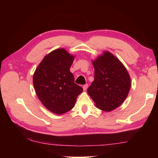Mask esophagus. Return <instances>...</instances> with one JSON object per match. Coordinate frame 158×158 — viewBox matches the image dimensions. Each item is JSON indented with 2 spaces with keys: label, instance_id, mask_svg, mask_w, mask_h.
Listing matches in <instances>:
<instances>
[{
  "label": "esophagus",
  "instance_id": "1",
  "mask_svg": "<svg viewBox=\"0 0 158 158\" xmlns=\"http://www.w3.org/2000/svg\"><path fill=\"white\" fill-rule=\"evenodd\" d=\"M88 87H89V85L85 84V85H83V89H84V90H86V89H88Z\"/></svg>",
  "mask_w": 158,
  "mask_h": 158
}]
</instances>
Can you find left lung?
<instances>
[{"label":"left lung","instance_id":"8db88e82","mask_svg":"<svg viewBox=\"0 0 158 158\" xmlns=\"http://www.w3.org/2000/svg\"><path fill=\"white\" fill-rule=\"evenodd\" d=\"M94 81L87 92L98 109L111 111L126 99L131 86L129 74L124 65L108 52L93 61Z\"/></svg>","mask_w":158,"mask_h":158}]
</instances>
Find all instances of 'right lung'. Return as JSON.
Here are the masks:
<instances>
[{"instance_id":"1","label":"right lung","mask_w":158,"mask_h":158,"mask_svg":"<svg viewBox=\"0 0 158 158\" xmlns=\"http://www.w3.org/2000/svg\"><path fill=\"white\" fill-rule=\"evenodd\" d=\"M74 58L65 49H56L43 58L34 73L33 85L37 97L54 114L71 110L83 90L74 83L69 71Z\"/></svg>"}]
</instances>
